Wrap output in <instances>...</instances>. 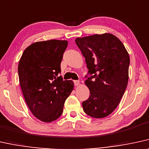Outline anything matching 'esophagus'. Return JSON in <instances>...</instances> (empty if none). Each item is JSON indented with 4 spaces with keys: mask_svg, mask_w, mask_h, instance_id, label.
Segmentation results:
<instances>
[{
    "mask_svg": "<svg viewBox=\"0 0 149 149\" xmlns=\"http://www.w3.org/2000/svg\"><path fill=\"white\" fill-rule=\"evenodd\" d=\"M73 82H74V85L75 86H78L79 84H80V81L79 80H74L73 81Z\"/></svg>",
    "mask_w": 149,
    "mask_h": 149,
    "instance_id": "1",
    "label": "esophagus"
}]
</instances>
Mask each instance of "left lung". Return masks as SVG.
<instances>
[{"label": "left lung", "instance_id": "1", "mask_svg": "<svg viewBox=\"0 0 149 149\" xmlns=\"http://www.w3.org/2000/svg\"><path fill=\"white\" fill-rule=\"evenodd\" d=\"M76 43L88 69L85 84L90 96L82 102L84 111L102 118L113 111L127 88L130 58L122 42L111 33L78 38Z\"/></svg>", "mask_w": 149, "mask_h": 149}]
</instances>
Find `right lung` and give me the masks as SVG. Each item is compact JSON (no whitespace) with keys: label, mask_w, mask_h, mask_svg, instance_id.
Here are the masks:
<instances>
[{"label":"right lung","mask_w":149,"mask_h":149,"mask_svg":"<svg viewBox=\"0 0 149 149\" xmlns=\"http://www.w3.org/2000/svg\"><path fill=\"white\" fill-rule=\"evenodd\" d=\"M67 40L37 42L24 51L18 67L24 98L33 116L45 122L57 120L73 89L71 80H63L61 64Z\"/></svg>","instance_id":"add662e5"}]
</instances>
